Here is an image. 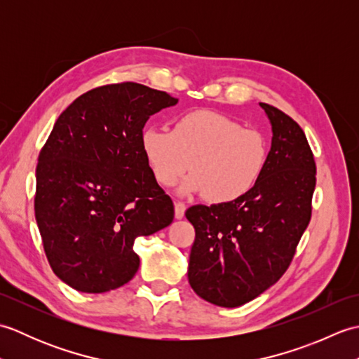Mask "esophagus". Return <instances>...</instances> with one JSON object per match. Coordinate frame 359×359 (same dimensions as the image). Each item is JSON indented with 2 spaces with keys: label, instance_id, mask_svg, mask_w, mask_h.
<instances>
[{
  "label": "esophagus",
  "instance_id": "1",
  "mask_svg": "<svg viewBox=\"0 0 359 359\" xmlns=\"http://www.w3.org/2000/svg\"><path fill=\"white\" fill-rule=\"evenodd\" d=\"M185 210H187V207H185L184 202H180V201L174 202V216H175V219L184 217L185 216Z\"/></svg>",
  "mask_w": 359,
  "mask_h": 359
}]
</instances>
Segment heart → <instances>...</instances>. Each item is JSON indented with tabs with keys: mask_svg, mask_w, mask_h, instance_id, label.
Listing matches in <instances>:
<instances>
[{
	"mask_svg": "<svg viewBox=\"0 0 359 359\" xmlns=\"http://www.w3.org/2000/svg\"><path fill=\"white\" fill-rule=\"evenodd\" d=\"M140 147L149 170L162 187H174L191 171L184 194H205L217 205L238 202L261 180L269 140L241 121L207 109L180 114L171 131L148 126L140 134Z\"/></svg>",
	"mask_w": 359,
	"mask_h": 359,
	"instance_id": "heart-1",
	"label": "heart"
}]
</instances>
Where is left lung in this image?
Instances as JSON below:
<instances>
[{
    "mask_svg": "<svg viewBox=\"0 0 359 359\" xmlns=\"http://www.w3.org/2000/svg\"><path fill=\"white\" fill-rule=\"evenodd\" d=\"M259 104L273 139L256 188L238 202L185 212L196 230L189 285L219 307H239L278 282L311 217L316 163L307 137L285 112Z\"/></svg>",
    "mask_w": 359,
    "mask_h": 359,
    "instance_id": "left-lung-1",
    "label": "left lung"
}]
</instances>
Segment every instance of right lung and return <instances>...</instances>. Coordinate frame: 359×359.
<instances>
[{"instance_id":"1","label":"right lung","mask_w":359,"mask_h":359,"mask_svg":"<svg viewBox=\"0 0 359 359\" xmlns=\"http://www.w3.org/2000/svg\"><path fill=\"white\" fill-rule=\"evenodd\" d=\"M179 100L139 83L88 90L67 106L38 156L35 219L52 271L83 293L134 278L133 245L174 219V205L144 158L152 114Z\"/></svg>"}]
</instances>
